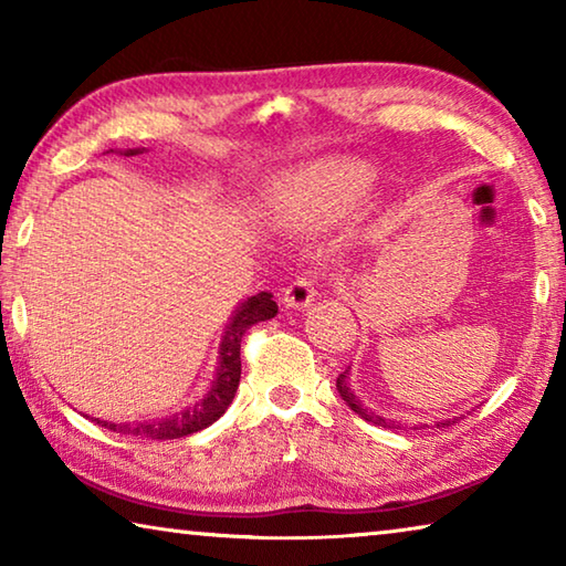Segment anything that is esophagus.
<instances>
[{
    "instance_id": "esophagus-1",
    "label": "esophagus",
    "mask_w": 566,
    "mask_h": 566,
    "mask_svg": "<svg viewBox=\"0 0 566 566\" xmlns=\"http://www.w3.org/2000/svg\"><path fill=\"white\" fill-rule=\"evenodd\" d=\"M314 296H317V272H302L286 286L282 302L286 306H294V310H304Z\"/></svg>"
}]
</instances>
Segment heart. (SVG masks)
Returning a JSON list of instances; mask_svg holds the SVG:
<instances>
[{
    "label": "heart",
    "mask_w": 566,
    "mask_h": 566,
    "mask_svg": "<svg viewBox=\"0 0 566 566\" xmlns=\"http://www.w3.org/2000/svg\"><path fill=\"white\" fill-rule=\"evenodd\" d=\"M367 171L352 161H332L306 171L296 185V195L312 209H329L361 191Z\"/></svg>",
    "instance_id": "obj_1"
}]
</instances>
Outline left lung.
<instances>
[{
	"instance_id": "left-lung-1",
	"label": "left lung",
	"mask_w": 566,
	"mask_h": 566,
	"mask_svg": "<svg viewBox=\"0 0 566 566\" xmlns=\"http://www.w3.org/2000/svg\"><path fill=\"white\" fill-rule=\"evenodd\" d=\"M344 377H347V371H342L339 379H337L339 395H342V399L347 401V405H349L354 411H357V415H359L361 419H367V421H371V424H379V427H389V429L395 427V424H391V421H387L385 417H379V415H375V411H369L367 407H361V401L352 395V389H349L347 379H344ZM439 424H447V427H449V424H452V421H439ZM439 424H437V427H439Z\"/></svg>"
}]
</instances>
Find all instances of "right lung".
<instances>
[{"label": "right lung", "mask_w": 566, "mask_h": 566, "mask_svg": "<svg viewBox=\"0 0 566 566\" xmlns=\"http://www.w3.org/2000/svg\"><path fill=\"white\" fill-rule=\"evenodd\" d=\"M129 155H137V151L129 149ZM276 314V302L272 294H256L249 296V300L239 306L232 324H229L222 339V347H219V369L217 379L209 395L199 401V405L179 411L175 417H167L161 421H145V424H112V421H99L97 424L112 429V432L142 437V439H157V442H165V439H179L187 434H195L199 429H205L224 415L227 407L232 405L237 395L239 377H242V357H239V349H242V339L247 329H252L254 324L272 319Z\"/></svg>", "instance_id": "add662e5"}]
</instances>
